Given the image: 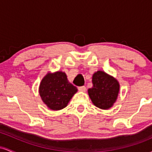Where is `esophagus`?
Here are the masks:
<instances>
[{"label":"esophagus","instance_id":"1","mask_svg":"<svg viewBox=\"0 0 152 152\" xmlns=\"http://www.w3.org/2000/svg\"><path fill=\"white\" fill-rule=\"evenodd\" d=\"M78 91H79L85 92V91H86V87H85L84 86H83L78 87Z\"/></svg>","mask_w":152,"mask_h":152}]
</instances>
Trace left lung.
<instances>
[{
	"label": "left lung",
	"mask_w": 152,
	"mask_h": 152,
	"mask_svg": "<svg viewBox=\"0 0 152 152\" xmlns=\"http://www.w3.org/2000/svg\"><path fill=\"white\" fill-rule=\"evenodd\" d=\"M93 87L88 93L91 102L96 107L109 109L117 99L119 83L116 78L102 71L94 73L92 77Z\"/></svg>",
	"instance_id": "8db88e82"
}]
</instances>
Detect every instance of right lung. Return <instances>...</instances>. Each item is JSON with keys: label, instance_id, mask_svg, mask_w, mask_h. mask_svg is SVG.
<instances>
[{"label": "right lung", "instance_id": "add662e5", "mask_svg": "<svg viewBox=\"0 0 152 152\" xmlns=\"http://www.w3.org/2000/svg\"><path fill=\"white\" fill-rule=\"evenodd\" d=\"M77 91L62 71L47 74L39 86V94L43 103L54 111L65 108Z\"/></svg>", "mask_w": 152, "mask_h": 152}]
</instances>
